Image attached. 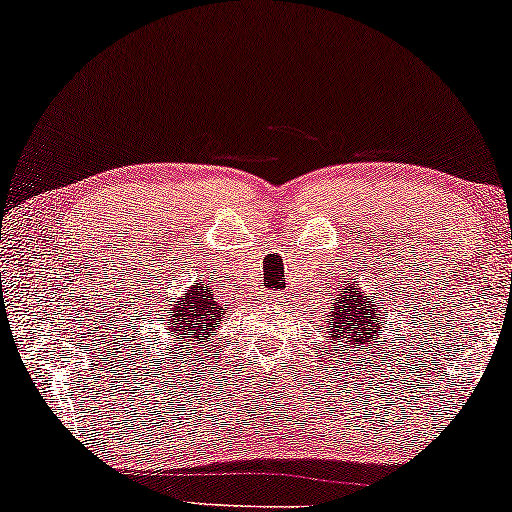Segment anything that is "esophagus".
Instances as JSON below:
<instances>
[{"mask_svg": "<svg viewBox=\"0 0 512 512\" xmlns=\"http://www.w3.org/2000/svg\"><path fill=\"white\" fill-rule=\"evenodd\" d=\"M272 297H274V295H272ZM277 297H281V295H277Z\"/></svg>", "mask_w": 512, "mask_h": 512, "instance_id": "obj_1", "label": "esophagus"}]
</instances>
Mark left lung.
Wrapping results in <instances>:
<instances>
[{
  "mask_svg": "<svg viewBox=\"0 0 512 512\" xmlns=\"http://www.w3.org/2000/svg\"><path fill=\"white\" fill-rule=\"evenodd\" d=\"M376 322L373 323L372 320ZM325 325L332 327L329 332V341H336L338 348H343V338H350V345L366 343V338H373L375 332L382 334L380 325H377V311H373V304H368L357 288L355 281L343 283L338 288V295L329 304V316H325ZM374 329L371 330L370 327ZM372 336L368 337L367 334Z\"/></svg>",
  "mask_w": 512,
  "mask_h": 512,
  "instance_id": "1",
  "label": "left lung"
}]
</instances>
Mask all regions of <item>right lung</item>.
<instances>
[{"label":"right lung","instance_id":"obj_1","mask_svg":"<svg viewBox=\"0 0 512 512\" xmlns=\"http://www.w3.org/2000/svg\"><path fill=\"white\" fill-rule=\"evenodd\" d=\"M224 313L226 304L217 302L215 290H210V283H194L192 288L185 290L174 309L169 311V336L187 338V341H194V345H208V338L215 336V329L219 327Z\"/></svg>","mask_w":512,"mask_h":512}]
</instances>
